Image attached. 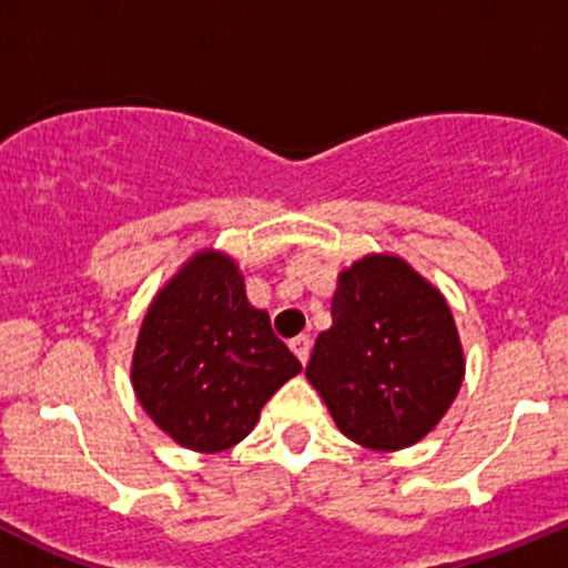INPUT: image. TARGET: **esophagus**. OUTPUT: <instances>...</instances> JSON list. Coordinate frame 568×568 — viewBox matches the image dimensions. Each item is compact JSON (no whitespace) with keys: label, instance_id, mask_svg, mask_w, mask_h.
Wrapping results in <instances>:
<instances>
[{"label":"esophagus","instance_id":"1","mask_svg":"<svg viewBox=\"0 0 568 568\" xmlns=\"http://www.w3.org/2000/svg\"><path fill=\"white\" fill-rule=\"evenodd\" d=\"M290 347H292V353L297 355V361H301V364H306L308 353H312V338H308V336H295L290 342Z\"/></svg>","mask_w":568,"mask_h":568}]
</instances>
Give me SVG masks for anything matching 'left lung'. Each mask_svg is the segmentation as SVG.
<instances>
[{
    "mask_svg": "<svg viewBox=\"0 0 568 568\" xmlns=\"http://www.w3.org/2000/svg\"><path fill=\"white\" fill-rule=\"evenodd\" d=\"M331 320L306 377L342 435L374 452L418 443L452 407L465 374L440 292L399 256L372 254L338 276Z\"/></svg>",
    "mask_w": 568,
    "mask_h": 568,
    "instance_id": "left-lung-1",
    "label": "left lung"
}]
</instances>
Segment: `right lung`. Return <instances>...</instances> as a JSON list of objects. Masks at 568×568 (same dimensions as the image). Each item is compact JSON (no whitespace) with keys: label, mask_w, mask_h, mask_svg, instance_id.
Wrapping results in <instances>:
<instances>
[{"label":"right lung","mask_w":568,"mask_h":568,"mask_svg":"<svg viewBox=\"0 0 568 568\" xmlns=\"http://www.w3.org/2000/svg\"><path fill=\"white\" fill-rule=\"evenodd\" d=\"M301 361L245 297L219 251L196 254L155 295L133 353V390L150 418L191 452L241 443Z\"/></svg>","instance_id":"1"}]
</instances>
